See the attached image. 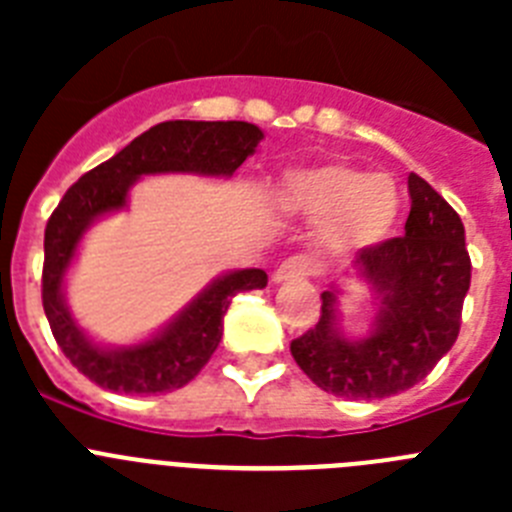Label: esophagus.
Segmentation results:
<instances>
[{
    "instance_id": "1",
    "label": "esophagus",
    "mask_w": 512,
    "mask_h": 512,
    "mask_svg": "<svg viewBox=\"0 0 512 512\" xmlns=\"http://www.w3.org/2000/svg\"><path fill=\"white\" fill-rule=\"evenodd\" d=\"M312 274V261L307 256H289L287 261L277 266L274 271V282L282 284V282H300V279H307Z\"/></svg>"
}]
</instances>
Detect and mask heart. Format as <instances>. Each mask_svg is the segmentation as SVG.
Here are the masks:
<instances>
[{"label":"heart","mask_w":512,"mask_h":512,"mask_svg":"<svg viewBox=\"0 0 512 512\" xmlns=\"http://www.w3.org/2000/svg\"><path fill=\"white\" fill-rule=\"evenodd\" d=\"M282 202L297 215L325 220L320 233L323 251L333 259H346L390 238L402 197L390 176L346 161H328L289 174L282 184Z\"/></svg>","instance_id":"obj_1"}]
</instances>
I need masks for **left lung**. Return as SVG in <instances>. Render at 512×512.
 Segmentation results:
<instances>
[{
    "label": "left lung",
    "instance_id": "obj_1",
    "mask_svg": "<svg viewBox=\"0 0 512 512\" xmlns=\"http://www.w3.org/2000/svg\"><path fill=\"white\" fill-rule=\"evenodd\" d=\"M410 215L400 238L356 253L354 274L377 300L364 338L341 330V287L325 289L320 320L292 341L297 366L320 390L382 400L410 390L449 354L459 336L472 261L454 207L418 174L408 176Z\"/></svg>",
    "mask_w": 512,
    "mask_h": 512
}]
</instances>
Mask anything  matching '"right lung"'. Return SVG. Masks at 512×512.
I'll return each instance as SVG.
<instances>
[{"label": "right lung", "instance_id": "1", "mask_svg": "<svg viewBox=\"0 0 512 512\" xmlns=\"http://www.w3.org/2000/svg\"><path fill=\"white\" fill-rule=\"evenodd\" d=\"M264 133L241 120H169L87 171L63 194L45 225L43 310L66 359L104 390L122 395H164L192 382L223 338V315L238 292L266 287L264 269L228 271L212 279L176 318L133 346H99L79 328L63 295V279L81 238L99 217L128 207L140 176L200 174L233 176L256 153Z\"/></svg>", "mask_w": 512, "mask_h": 512}]
</instances>
